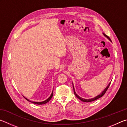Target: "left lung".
Masks as SVG:
<instances>
[{
  "mask_svg": "<svg viewBox=\"0 0 127 127\" xmlns=\"http://www.w3.org/2000/svg\"><path fill=\"white\" fill-rule=\"evenodd\" d=\"M103 34H104V36H105V37H106L109 40V41H110V42H112V41H111V39H110V38L107 35H106L105 33H103ZM110 83L108 84V85L106 86V87L105 88V89H104L103 92H102L99 95H97L96 96H95V97H93V98H92V99H84V98H83V97H80L78 95H77L76 93V92H75V88H74V84H73V83H72V86H73V89H74V94L75 95V96H76L77 98L78 99H79L80 100H81L82 101H84V102H91V101H94V100H96V99H99V98H100V97H102L103 96V95L105 94V93H106V90H108V89L109 88V86H110Z\"/></svg>",
  "mask_w": 127,
  "mask_h": 127,
  "instance_id": "obj_1",
  "label": "left lung"
}]
</instances>
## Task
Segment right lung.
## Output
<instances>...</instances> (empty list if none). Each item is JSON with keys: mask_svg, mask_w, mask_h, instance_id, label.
<instances>
[{"mask_svg": "<svg viewBox=\"0 0 127 127\" xmlns=\"http://www.w3.org/2000/svg\"><path fill=\"white\" fill-rule=\"evenodd\" d=\"M52 96H53V91H52V93H51V95H50V96L47 99H46V100H44V101H40V102H37V101H32L30 100H29V99H27L26 97H24V96H23L24 97V98H25V99L27 100H28V101H30V102H31V103H33V104H38V105H42V104H46V103H48V102L52 98Z\"/></svg>", "mask_w": 127, "mask_h": 127, "instance_id": "1", "label": "right lung"}]
</instances>
